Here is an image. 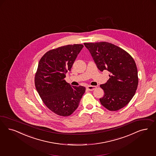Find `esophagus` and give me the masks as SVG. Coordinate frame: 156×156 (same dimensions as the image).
<instances>
[{
  "instance_id": "1",
  "label": "esophagus",
  "mask_w": 156,
  "mask_h": 156,
  "mask_svg": "<svg viewBox=\"0 0 156 156\" xmlns=\"http://www.w3.org/2000/svg\"><path fill=\"white\" fill-rule=\"evenodd\" d=\"M96 88H97V87L96 86H88L86 87V89H87L88 90H89V91H92V90H94V89H96Z\"/></svg>"
}]
</instances>
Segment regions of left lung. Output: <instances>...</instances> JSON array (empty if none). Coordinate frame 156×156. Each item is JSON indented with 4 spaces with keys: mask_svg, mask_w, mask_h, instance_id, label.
I'll use <instances>...</instances> for the list:
<instances>
[{
    "mask_svg": "<svg viewBox=\"0 0 156 156\" xmlns=\"http://www.w3.org/2000/svg\"><path fill=\"white\" fill-rule=\"evenodd\" d=\"M98 70H108L107 82L100 85L104 91L101 104L109 111H118L134 97L138 84L134 60L123 49L111 43H84Z\"/></svg>",
    "mask_w": 156,
    "mask_h": 156,
    "instance_id": "left-lung-1",
    "label": "left lung"
}]
</instances>
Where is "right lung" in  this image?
<instances>
[{"mask_svg": "<svg viewBox=\"0 0 156 156\" xmlns=\"http://www.w3.org/2000/svg\"><path fill=\"white\" fill-rule=\"evenodd\" d=\"M82 44L67 45L44 54L35 75L36 90L45 105L54 113L68 116L78 108L86 88L71 86L65 80L81 49Z\"/></svg>", "mask_w": 156, "mask_h": 156, "instance_id": "right-lung-1", "label": "right lung"}]
</instances>
